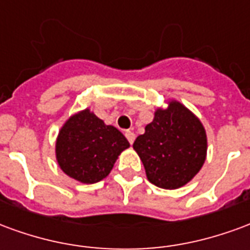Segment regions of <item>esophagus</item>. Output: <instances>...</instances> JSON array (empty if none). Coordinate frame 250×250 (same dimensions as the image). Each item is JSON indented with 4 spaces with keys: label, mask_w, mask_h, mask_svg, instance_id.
<instances>
[{
    "label": "esophagus",
    "mask_w": 250,
    "mask_h": 250,
    "mask_svg": "<svg viewBox=\"0 0 250 250\" xmlns=\"http://www.w3.org/2000/svg\"><path fill=\"white\" fill-rule=\"evenodd\" d=\"M125 136H126L127 141H129V143L130 144L134 143V138H136V134H134V133L130 132V130H126V132H125Z\"/></svg>",
    "instance_id": "esophagus-1"
}]
</instances>
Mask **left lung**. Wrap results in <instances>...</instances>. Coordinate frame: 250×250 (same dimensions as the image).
<instances>
[{"instance_id":"obj_1","label":"left lung","mask_w":250,"mask_h":250,"mask_svg":"<svg viewBox=\"0 0 250 250\" xmlns=\"http://www.w3.org/2000/svg\"><path fill=\"white\" fill-rule=\"evenodd\" d=\"M157 107L154 118L133 144L147 180L163 189L192 181L207 160V130L200 118L177 100Z\"/></svg>"}]
</instances>
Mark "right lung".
<instances>
[{
    "label": "right lung",
    "instance_id": "1",
    "mask_svg": "<svg viewBox=\"0 0 250 250\" xmlns=\"http://www.w3.org/2000/svg\"><path fill=\"white\" fill-rule=\"evenodd\" d=\"M130 146L123 133L86 107L63 123L56 140V160L66 176L96 184L109 176L118 156Z\"/></svg>",
    "mask_w": 250,
    "mask_h": 250
}]
</instances>
